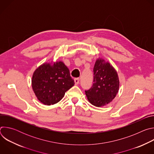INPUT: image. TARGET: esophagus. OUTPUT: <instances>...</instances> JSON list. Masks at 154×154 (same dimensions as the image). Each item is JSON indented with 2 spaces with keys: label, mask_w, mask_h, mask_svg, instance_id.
<instances>
[{
  "label": "esophagus",
  "mask_w": 154,
  "mask_h": 154,
  "mask_svg": "<svg viewBox=\"0 0 154 154\" xmlns=\"http://www.w3.org/2000/svg\"><path fill=\"white\" fill-rule=\"evenodd\" d=\"M79 82H80V79L79 78L74 79V82H75V85H78L79 83Z\"/></svg>",
  "instance_id": "esophagus-1"
}]
</instances>
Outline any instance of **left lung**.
<instances>
[{"mask_svg":"<svg viewBox=\"0 0 154 154\" xmlns=\"http://www.w3.org/2000/svg\"><path fill=\"white\" fill-rule=\"evenodd\" d=\"M93 83L85 90L88 100L96 106L110 102L118 93L119 82L116 71L109 63L98 59L93 69Z\"/></svg>","mask_w":154,"mask_h":154,"instance_id":"8db88e82","label":"left lung"}]
</instances>
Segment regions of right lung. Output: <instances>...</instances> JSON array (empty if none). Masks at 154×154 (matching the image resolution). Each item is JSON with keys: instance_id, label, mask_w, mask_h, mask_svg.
<instances>
[{"instance_id": "1", "label": "right lung", "mask_w": 154, "mask_h": 154, "mask_svg": "<svg viewBox=\"0 0 154 154\" xmlns=\"http://www.w3.org/2000/svg\"><path fill=\"white\" fill-rule=\"evenodd\" d=\"M32 82L38 99L48 105L58 102L74 85L69 70L61 61L53 66L49 63L40 66L35 71Z\"/></svg>"}]
</instances>
